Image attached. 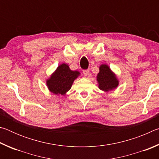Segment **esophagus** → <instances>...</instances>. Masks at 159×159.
Masks as SVG:
<instances>
[{
  "instance_id": "esophagus-1",
  "label": "esophagus",
  "mask_w": 159,
  "mask_h": 159,
  "mask_svg": "<svg viewBox=\"0 0 159 159\" xmlns=\"http://www.w3.org/2000/svg\"><path fill=\"white\" fill-rule=\"evenodd\" d=\"M88 72H89V70H88V69L83 70V74L85 75V76H87V75L88 74Z\"/></svg>"
}]
</instances>
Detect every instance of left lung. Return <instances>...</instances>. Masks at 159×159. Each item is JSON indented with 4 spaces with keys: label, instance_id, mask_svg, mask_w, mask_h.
<instances>
[{
    "label": "left lung",
    "instance_id": "left-lung-1",
    "mask_svg": "<svg viewBox=\"0 0 159 159\" xmlns=\"http://www.w3.org/2000/svg\"><path fill=\"white\" fill-rule=\"evenodd\" d=\"M97 78L99 88L104 91L111 90L116 88L118 85V82L114 74L106 64H102L99 67V72Z\"/></svg>",
    "mask_w": 159,
    "mask_h": 159
}]
</instances>
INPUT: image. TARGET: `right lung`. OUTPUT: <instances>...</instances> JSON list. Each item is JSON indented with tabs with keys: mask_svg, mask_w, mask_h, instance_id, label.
<instances>
[{
	"mask_svg": "<svg viewBox=\"0 0 159 159\" xmlns=\"http://www.w3.org/2000/svg\"><path fill=\"white\" fill-rule=\"evenodd\" d=\"M80 73L71 71L69 66L62 64L57 67L55 73L47 80V85L51 93L55 95H64L70 90L74 80Z\"/></svg>",
	"mask_w": 159,
	"mask_h": 159,
	"instance_id": "add662e5",
	"label": "right lung"
}]
</instances>
